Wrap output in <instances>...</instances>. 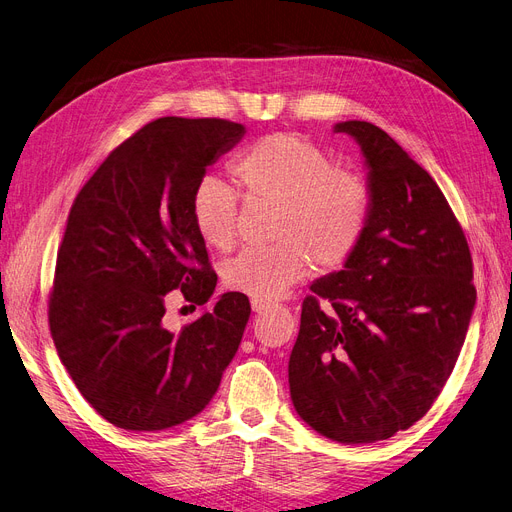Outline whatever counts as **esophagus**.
<instances>
[{
    "label": "esophagus",
    "mask_w": 512,
    "mask_h": 512,
    "mask_svg": "<svg viewBox=\"0 0 512 512\" xmlns=\"http://www.w3.org/2000/svg\"><path fill=\"white\" fill-rule=\"evenodd\" d=\"M251 308H253V312H261V310H266V308H268V304H266V301L253 299V301H251Z\"/></svg>",
    "instance_id": "obj_1"
}]
</instances>
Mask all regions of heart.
<instances>
[{
    "instance_id": "heart-1",
    "label": "heart",
    "mask_w": 512,
    "mask_h": 512,
    "mask_svg": "<svg viewBox=\"0 0 512 512\" xmlns=\"http://www.w3.org/2000/svg\"><path fill=\"white\" fill-rule=\"evenodd\" d=\"M244 196L276 206L272 246H249L223 266L227 289L270 301L316 268L344 266L371 219L367 183L335 166L312 141L278 132L244 149L234 162ZM192 223L204 244L227 249L236 238L238 198L219 177H204L192 196Z\"/></svg>"
}]
</instances>
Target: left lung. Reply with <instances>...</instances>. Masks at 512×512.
I'll return each mask as SVG.
<instances>
[{
	"label": "left lung",
	"instance_id": "left-lung-1",
	"mask_svg": "<svg viewBox=\"0 0 512 512\" xmlns=\"http://www.w3.org/2000/svg\"><path fill=\"white\" fill-rule=\"evenodd\" d=\"M369 168L371 219L344 270L301 304L289 358L299 418L337 443H375L428 413L475 310L472 257L439 185L382 128L339 122Z\"/></svg>",
	"mask_w": 512,
	"mask_h": 512
}]
</instances>
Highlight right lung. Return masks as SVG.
<instances>
[{
    "instance_id": "right-lung-1",
    "label": "right lung",
    "mask_w": 512,
    "mask_h": 512,
    "mask_svg": "<svg viewBox=\"0 0 512 512\" xmlns=\"http://www.w3.org/2000/svg\"><path fill=\"white\" fill-rule=\"evenodd\" d=\"M242 137L230 120H154L111 151L71 204L48 323L73 384L113 426L154 432L194 418L240 346L251 316L242 293H223L181 331L162 318L166 293L204 306L215 291L192 196Z\"/></svg>"
}]
</instances>
